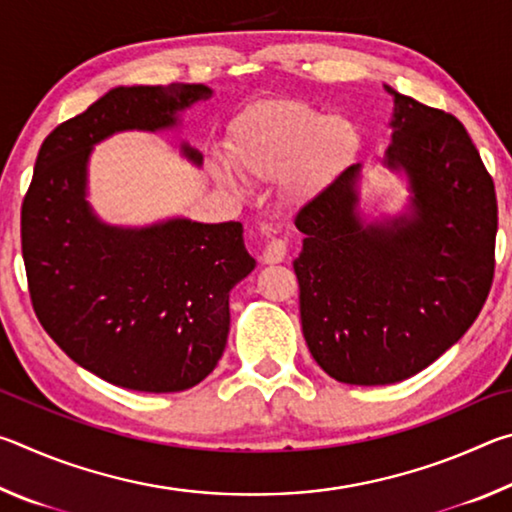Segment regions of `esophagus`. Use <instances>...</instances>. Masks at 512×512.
I'll list each match as a JSON object with an SVG mask.
<instances>
[{
  "instance_id": "esophagus-1",
  "label": "esophagus",
  "mask_w": 512,
  "mask_h": 512,
  "mask_svg": "<svg viewBox=\"0 0 512 512\" xmlns=\"http://www.w3.org/2000/svg\"><path fill=\"white\" fill-rule=\"evenodd\" d=\"M287 257V241L282 237H268L266 246L262 250V262L264 264H280Z\"/></svg>"
}]
</instances>
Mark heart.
Masks as SVG:
<instances>
[{
  "mask_svg": "<svg viewBox=\"0 0 512 512\" xmlns=\"http://www.w3.org/2000/svg\"><path fill=\"white\" fill-rule=\"evenodd\" d=\"M357 149V128L348 119L327 117L305 103L250 112L232 137V160L244 176L275 180L287 173V189L296 198L323 192Z\"/></svg>",
  "mask_w": 512,
  "mask_h": 512,
  "instance_id": "b5f03b06",
  "label": "heart"
}]
</instances>
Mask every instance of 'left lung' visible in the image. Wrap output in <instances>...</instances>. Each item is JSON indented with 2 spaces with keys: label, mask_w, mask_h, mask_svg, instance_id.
Instances as JSON below:
<instances>
[{
  "label": "left lung",
  "mask_w": 512,
  "mask_h": 512,
  "mask_svg": "<svg viewBox=\"0 0 512 512\" xmlns=\"http://www.w3.org/2000/svg\"><path fill=\"white\" fill-rule=\"evenodd\" d=\"M386 90V164L409 176L413 214L363 225L359 164L296 214L302 334L329 377L357 386L395 384L436 361L472 327L495 277V183L465 126Z\"/></svg>",
  "instance_id": "obj_1"
}]
</instances>
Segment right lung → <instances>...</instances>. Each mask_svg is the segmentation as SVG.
Masks as SVG:
<instances>
[{"label": "right lung", "instance_id": "obj_1", "mask_svg": "<svg viewBox=\"0 0 512 512\" xmlns=\"http://www.w3.org/2000/svg\"><path fill=\"white\" fill-rule=\"evenodd\" d=\"M201 83L115 88L42 142L22 203V257L40 325L69 359L110 384L178 393L216 368L230 289L253 271L244 225L173 219L112 228L85 201L92 146L117 131H160L207 99ZM189 160L201 155L183 146Z\"/></svg>", "mask_w": 512, "mask_h": 512}]
</instances>
